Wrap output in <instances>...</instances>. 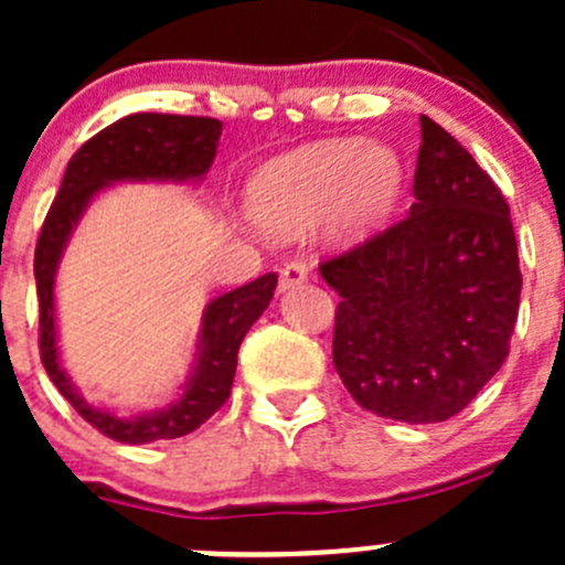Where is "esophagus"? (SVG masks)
I'll use <instances>...</instances> for the list:
<instances>
[{
	"mask_svg": "<svg viewBox=\"0 0 565 565\" xmlns=\"http://www.w3.org/2000/svg\"><path fill=\"white\" fill-rule=\"evenodd\" d=\"M309 276H311L309 262L292 259V262H287V265H284L281 284H278V287H281V292H287V289H295V287H300V284L309 281Z\"/></svg>",
	"mask_w": 565,
	"mask_h": 565,
	"instance_id": "obj_1",
	"label": "esophagus"
}]
</instances>
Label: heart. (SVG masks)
I'll return each instance as SVG.
<instances>
[{
    "label": "heart",
    "instance_id": "heart-1",
    "mask_svg": "<svg viewBox=\"0 0 565 565\" xmlns=\"http://www.w3.org/2000/svg\"><path fill=\"white\" fill-rule=\"evenodd\" d=\"M402 191V163L388 147L335 139L300 147L254 174L248 207L276 235L306 230L322 215L333 237H361L383 224Z\"/></svg>",
    "mask_w": 565,
    "mask_h": 565
}]
</instances>
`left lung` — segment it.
<instances>
[{"label":"left lung","mask_w":565,"mask_h":565,"mask_svg":"<svg viewBox=\"0 0 565 565\" xmlns=\"http://www.w3.org/2000/svg\"><path fill=\"white\" fill-rule=\"evenodd\" d=\"M415 202L402 221L319 262L339 292L333 366L363 409L454 418L509 358L522 292L511 210L492 177L420 117Z\"/></svg>","instance_id":"obj_1"}]
</instances>
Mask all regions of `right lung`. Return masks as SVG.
<instances>
[{
	"instance_id": "right-lung-1",
	"label": "right lung",
	"mask_w": 565,
	"mask_h": 565,
	"mask_svg": "<svg viewBox=\"0 0 565 565\" xmlns=\"http://www.w3.org/2000/svg\"><path fill=\"white\" fill-rule=\"evenodd\" d=\"M221 122L213 117L185 114H130L95 134L73 152L56 199L40 230L35 246V281L40 300V361L56 391L100 435L128 446L174 440L191 435L213 413L224 407L232 393L237 369V350L250 324L262 317L276 292V273L221 295L202 317L199 361L191 383L167 409L119 418L84 402L65 377L56 355L54 330V273L73 226L82 218L89 199L117 180H199L210 169L218 145Z\"/></svg>"
}]
</instances>
